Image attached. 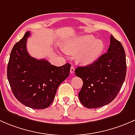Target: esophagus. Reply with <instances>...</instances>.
<instances>
[{
  "mask_svg": "<svg viewBox=\"0 0 135 135\" xmlns=\"http://www.w3.org/2000/svg\"><path fill=\"white\" fill-rule=\"evenodd\" d=\"M75 72V68L73 67V66H71V69H70V73H74Z\"/></svg>",
  "mask_w": 135,
  "mask_h": 135,
  "instance_id": "34e87169",
  "label": "esophagus"
}]
</instances>
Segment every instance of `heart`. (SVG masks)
Returning <instances> with one entry per match:
<instances>
[{"label": "heart", "instance_id": "1", "mask_svg": "<svg viewBox=\"0 0 135 135\" xmlns=\"http://www.w3.org/2000/svg\"><path fill=\"white\" fill-rule=\"evenodd\" d=\"M105 44L101 39H95L92 34L79 36L68 41L64 45L68 53L77 54L79 63L88 65L96 61L102 55Z\"/></svg>", "mask_w": 135, "mask_h": 135}]
</instances>
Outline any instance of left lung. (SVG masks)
<instances>
[{
  "mask_svg": "<svg viewBox=\"0 0 135 135\" xmlns=\"http://www.w3.org/2000/svg\"><path fill=\"white\" fill-rule=\"evenodd\" d=\"M110 42L107 52L91 64L75 70L76 75L83 81L79 93V100L88 109L101 107L113 101L126 79L124 49L112 35Z\"/></svg>",
  "mask_w": 135,
  "mask_h": 135,
  "instance_id": "left-lung-1",
  "label": "left lung"
}]
</instances>
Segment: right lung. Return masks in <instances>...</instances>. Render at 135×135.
<instances>
[{
	"label": "right lung",
	"instance_id": "obj_1",
	"mask_svg": "<svg viewBox=\"0 0 135 135\" xmlns=\"http://www.w3.org/2000/svg\"><path fill=\"white\" fill-rule=\"evenodd\" d=\"M26 32L12 49L7 77L17 99L34 109H46L52 103L60 84L69 75L71 65L53 66L45 59L32 57L26 49Z\"/></svg>",
	"mask_w": 135,
	"mask_h": 135
}]
</instances>
